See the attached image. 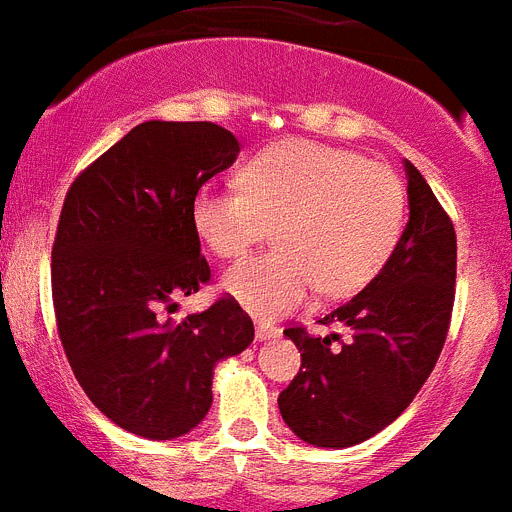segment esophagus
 I'll return each instance as SVG.
<instances>
[{
    "label": "esophagus",
    "mask_w": 512,
    "mask_h": 512,
    "mask_svg": "<svg viewBox=\"0 0 512 512\" xmlns=\"http://www.w3.org/2000/svg\"><path fill=\"white\" fill-rule=\"evenodd\" d=\"M280 329H275V326H267V324H257L255 326V336L257 339H273V336H278Z\"/></svg>",
    "instance_id": "esophagus-1"
}]
</instances>
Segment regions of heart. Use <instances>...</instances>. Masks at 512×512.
Segmentation results:
<instances>
[{
	"label": "heart",
	"instance_id": "b5f03b06",
	"mask_svg": "<svg viewBox=\"0 0 512 512\" xmlns=\"http://www.w3.org/2000/svg\"><path fill=\"white\" fill-rule=\"evenodd\" d=\"M193 229L216 257H242L278 227L280 250L239 262L224 290L260 319L365 288L405 227V191L388 165L308 140L267 147L239 186L193 196Z\"/></svg>",
	"mask_w": 512,
	"mask_h": 512
}]
</instances>
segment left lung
<instances>
[{"mask_svg": "<svg viewBox=\"0 0 512 512\" xmlns=\"http://www.w3.org/2000/svg\"><path fill=\"white\" fill-rule=\"evenodd\" d=\"M408 209L398 247L380 273L319 324L347 326L316 336L283 331L301 370L278 395L280 416L298 439L342 449L370 439L413 403L449 334L457 285V232L416 165L405 160Z\"/></svg>", "mask_w": 512, "mask_h": 512, "instance_id": "8db88e82", "label": "left lung"}]
</instances>
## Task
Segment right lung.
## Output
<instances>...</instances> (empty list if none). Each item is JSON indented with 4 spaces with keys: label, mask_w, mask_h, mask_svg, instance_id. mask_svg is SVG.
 I'll use <instances>...</instances> for the list:
<instances>
[{
    "label": "right lung",
    "mask_w": 512,
    "mask_h": 512,
    "mask_svg": "<svg viewBox=\"0 0 512 512\" xmlns=\"http://www.w3.org/2000/svg\"><path fill=\"white\" fill-rule=\"evenodd\" d=\"M239 153L214 122H142L71 183L53 242L58 336L78 385L109 421L176 439L211 408L219 359L250 347L232 296L173 321L178 298L211 280L191 206Z\"/></svg>",
    "instance_id": "1"
}]
</instances>
